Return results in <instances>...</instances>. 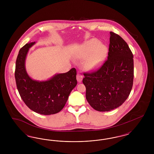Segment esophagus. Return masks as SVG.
I'll return each mask as SVG.
<instances>
[{
  "instance_id": "1",
  "label": "esophagus",
  "mask_w": 154,
  "mask_h": 154,
  "mask_svg": "<svg viewBox=\"0 0 154 154\" xmlns=\"http://www.w3.org/2000/svg\"><path fill=\"white\" fill-rule=\"evenodd\" d=\"M83 79V76L80 74H77V80L78 81V82H81Z\"/></svg>"
}]
</instances>
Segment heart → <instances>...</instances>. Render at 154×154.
I'll list each match as a JSON object with an SVG mask.
<instances>
[{"label": "heart", "mask_w": 154, "mask_h": 154, "mask_svg": "<svg viewBox=\"0 0 154 154\" xmlns=\"http://www.w3.org/2000/svg\"><path fill=\"white\" fill-rule=\"evenodd\" d=\"M107 54V47L100 42L92 38L85 42L76 52L75 57L84 59L83 66L88 71H93L102 65Z\"/></svg>", "instance_id": "b5f03b06"}]
</instances>
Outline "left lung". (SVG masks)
<instances>
[{
  "label": "left lung",
  "mask_w": 154,
  "mask_h": 154,
  "mask_svg": "<svg viewBox=\"0 0 154 154\" xmlns=\"http://www.w3.org/2000/svg\"><path fill=\"white\" fill-rule=\"evenodd\" d=\"M107 60L96 72L84 73L86 99L99 111L119 107L132 90L134 77L133 55L124 40L110 32Z\"/></svg>",
  "instance_id": "left-lung-1"
}]
</instances>
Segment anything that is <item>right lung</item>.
<instances>
[{"label": "right lung", "instance_id": "right-lung-1", "mask_svg": "<svg viewBox=\"0 0 154 154\" xmlns=\"http://www.w3.org/2000/svg\"><path fill=\"white\" fill-rule=\"evenodd\" d=\"M35 44V42L26 43L17 56L15 70L17 89L30 110L42 115L57 114L64 107L77 84V72L72 68L65 73L55 74L47 80L32 79L26 72L25 60L30 48Z\"/></svg>", "mask_w": 154, "mask_h": 154}]
</instances>
